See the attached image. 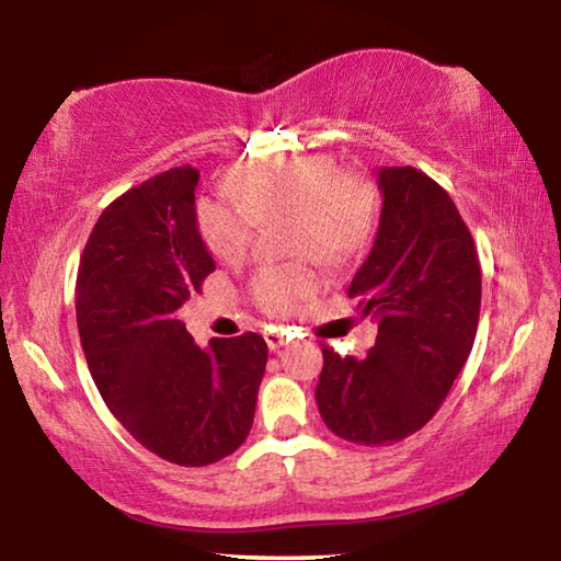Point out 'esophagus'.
<instances>
[{
	"label": "esophagus",
	"instance_id": "obj_1",
	"mask_svg": "<svg viewBox=\"0 0 561 561\" xmlns=\"http://www.w3.org/2000/svg\"><path fill=\"white\" fill-rule=\"evenodd\" d=\"M264 341H267L270 351H279L284 344H287V336H284V329L270 327L267 331H264Z\"/></svg>",
	"mask_w": 561,
	"mask_h": 561
}]
</instances>
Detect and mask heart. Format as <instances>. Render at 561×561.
Here are the masks:
<instances>
[{"instance_id":"heart-1","label":"heart","mask_w":561,"mask_h":561,"mask_svg":"<svg viewBox=\"0 0 561 561\" xmlns=\"http://www.w3.org/2000/svg\"><path fill=\"white\" fill-rule=\"evenodd\" d=\"M227 201H201L197 230L215 257L240 260L260 222L287 217L291 252L341 262L368 242L374 227L371 187L356 173H339L329 156H294L250 165L227 180ZM311 264H274L252 279V299L267 314L284 317L319 289Z\"/></svg>"}]
</instances>
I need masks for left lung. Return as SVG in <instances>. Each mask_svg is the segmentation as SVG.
I'll return each instance as SVG.
<instances>
[{"label": "left lung", "instance_id": "1", "mask_svg": "<svg viewBox=\"0 0 561 561\" xmlns=\"http://www.w3.org/2000/svg\"><path fill=\"white\" fill-rule=\"evenodd\" d=\"M381 222L348 297L378 319L366 358L321 346L319 413L339 438L391 445L421 431L468 360L480 260L453 197L423 170L381 168Z\"/></svg>", "mask_w": 561, "mask_h": 561}]
</instances>
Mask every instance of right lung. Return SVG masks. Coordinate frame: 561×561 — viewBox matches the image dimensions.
Segmentation results:
<instances>
[{
	"instance_id": "add662e5",
	"label": "right lung",
	"mask_w": 561,
	"mask_h": 561,
	"mask_svg": "<svg viewBox=\"0 0 561 561\" xmlns=\"http://www.w3.org/2000/svg\"><path fill=\"white\" fill-rule=\"evenodd\" d=\"M197 178L170 168L116 197L76 277V324L101 398L144 448L183 468L240 448L267 366L254 331L201 348L175 319L215 272L197 232Z\"/></svg>"
}]
</instances>
